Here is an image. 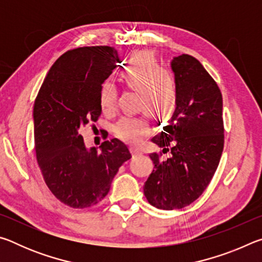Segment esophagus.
Here are the masks:
<instances>
[{
    "mask_svg": "<svg viewBox=\"0 0 262 262\" xmlns=\"http://www.w3.org/2000/svg\"><path fill=\"white\" fill-rule=\"evenodd\" d=\"M130 152L133 156H139V155H142V150L137 147H130Z\"/></svg>",
    "mask_w": 262,
    "mask_h": 262,
    "instance_id": "esophagus-1",
    "label": "esophagus"
}]
</instances>
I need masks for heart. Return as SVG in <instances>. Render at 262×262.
<instances>
[{
	"mask_svg": "<svg viewBox=\"0 0 262 262\" xmlns=\"http://www.w3.org/2000/svg\"><path fill=\"white\" fill-rule=\"evenodd\" d=\"M120 81L127 88L140 92L139 110L154 117H171L178 106L179 92L176 79L165 69H162L155 56L149 52H136L130 56L120 72ZM117 91L106 82L100 88L99 103L104 111L114 107ZM149 130L147 115H125L114 125L119 139L136 143Z\"/></svg>",
	"mask_w": 262,
	"mask_h": 262,
	"instance_id": "1",
	"label": "heart"
}]
</instances>
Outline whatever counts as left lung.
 I'll use <instances>...</instances> for the list:
<instances>
[{
	"label": "left lung",
	"mask_w": 262,
	"mask_h": 262,
	"mask_svg": "<svg viewBox=\"0 0 262 262\" xmlns=\"http://www.w3.org/2000/svg\"><path fill=\"white\" fill-rule=\"evenodd\" d=\"M172 72L179 101L168 125L151 141L162 154H150L155 166L144 184L150 205L163 210L181 209L205 192L224 147L223 99L219 85L195 57H173Z\"/></svg>",
	"instance_id": "1"
}]
</instances>
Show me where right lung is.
Masks as SVG:
<instances>
[{
  "mask_svg": "<svg viewBox=\"0 0 262 262\" xmlns=\"http://www.w3.org/2000/svg\"><path fill=\"white\" fill-rule=\"evenodd\" d=\"M108 46L66 52L48 72L33 107L34 145L43 180L54 196L72 208L96 206L107 195L114 176L132 157L118 139L100 151L86 149L81 129L101 113L100 88L117 67Z\"/></svg>",
  "mask_w": 262,
  "mask_h": 262,
  "instance_id": "1",
  "label": "right lung"
}]
</instances>
